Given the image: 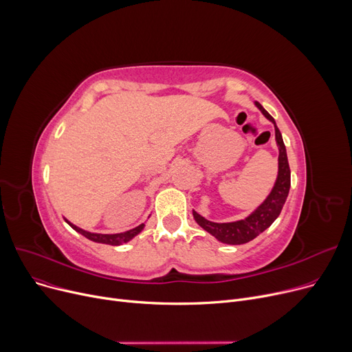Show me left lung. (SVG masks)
Wrapping results in <instances>:
<instances>
[{"label":"left lung","instance_id":"1","mask_svg":"<svg viewBox=\"0 0 352 352\" xmlns=\"http://www.w3.org/2000/svg\"><path fill=\"white\" fill-rule=\"evenodd\" d=\"M256 105L268 120H272L274 123V129H276V140L278 146V176L272 193L268 195V197L249 217H245L244 220L233 221V223L209 221L193 210V217L201 229H204L206 232L214 236L219 241L226 244H244L247 241L256 239L260 233H263L267 227H270L273 221L278 217L283 206L285 203V199L288 196V192H290L292 172H290V166H288V159H287V152H285L281 132L276 125L274 118L268 113L258 102H256Z\"/></svg>","mask_w":352,"mask_h":352}]
</instances>
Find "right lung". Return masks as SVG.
I'll list each match as a JSON object with an SVG mask.
<instances>
[{
  "instance_id": "add662e5",
  "label": "right lung",
  "mask_w": 352,
  "mask_h": 352,
  "mask_svg": "<svg viewBox=\"0 0 352 352\" xmlns=\"http://www.w3.org/2000/svg\"><path fill=\"white\" fill-rule=\"evenodd\" d=\"M65 221L72 227L74 230H76V232L80 233L82 236H85L87 239H89V240H92V241H96V243L111 244V245H119V244H122V243H126V241L132 240L136 234H139V233L143 230V227H144V224L142 223V224H139L138 227H135V229L128 230V232H125V233H118V234H99V233H89V232H87V230H84V229H79V227H76L75 224L69 223L68 220H65Z\"/></svg>"
}]
</instances>
